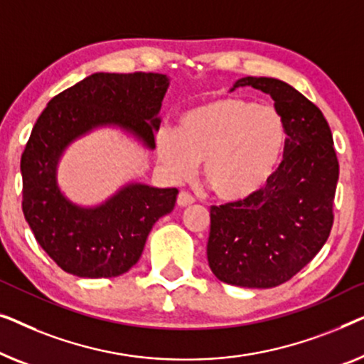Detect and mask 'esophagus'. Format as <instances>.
<instances>
[{
  "mask_svg": "<svg viewBox=\"0 0 364 364\" xmlns=\"http://www.w3.org/2000/svg\"><path fill=\"white\" fill-rule=\"evenodd\" d=\"M176 203H178V206H180V208H188V206H191V204L194 203V198L189 193L181 191L180 194H178Z\"/></svg>",
  "mask_w": 364,
  "mask_h": 364,
  "instance_id": "34e87169",
  "label": "esophagus"
}]
</instances>
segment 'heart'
<instances>
[{"instance_id":"heart-1","label":"heart","mask_w":364,"mask_h":364,"mask_svg":"<svg viewBox=\"0 0 364 364\" xmlns=\"http://www.w3.org/2000/svg\"><path fill=\"white\" fill-rule=\"evenodd\" d=\"M287 125L277 109L242 97H218L184 112L178 132L161 129L156 150L176 180L203 163V178L219 199L239 203L267 186L282 161Z\"/></svg>"}]
</instances>
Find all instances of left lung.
<instances>
[{
  "label": "left lung",
  "mask_w": 364,
  "mask_h": 364,
  "mask_svg": "<svg viewBox=\"0 0 364 364\" xmlns=\"http://www.w3.org/2000/svg\"><path fill=\"white\" fill-rule=\"evenodd\" d=\"M237 87L272 97L287 146L262 191L211 206L208 262L221 282L270 289L300 272L328 239L340 166L328 122L299 90L272 77H242L231 90Z\"/></svg>",
  "instance_id": "1"
}]
</instances>
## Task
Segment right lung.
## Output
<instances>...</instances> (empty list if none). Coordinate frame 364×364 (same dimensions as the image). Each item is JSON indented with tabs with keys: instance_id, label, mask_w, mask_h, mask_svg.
I'll use <instances>...</instances> for the list:
<instances>
[{
	"instance_id": "right-lung-1",
	"label": "right lung",
	"mask_w": 364,
	"mask_h": 364,
	"mask_svg": "<svg viewBox=\"0 0 364 364\" xmlns=\"http://www.w3.org/2000/svg\"><path fill=\"white\" fill-rule=\"evenodd\" d=\"M165 74L97 73L69 87L39 115L21 156L23 213L36 240L68 274L117 277L138 262L158 219L175 208L176 188L129 183L97 204L69 201L58 183L65 148L102 127H117L155 150Z\"/></svg>"
}]
</instances>
